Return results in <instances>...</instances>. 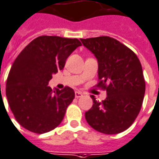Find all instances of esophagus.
Returning a JSON list of instances; mask_svg holds the SVG:
<instances>
[{"instance_id":"obj_1","label":"esophagus","mask_w":159,"mask_h":159,"mask_svg":"<svg viewBox=\"0 0 159 159\" xmlns=\"http://www.w3.org/2000/svg\"><path fill=\"white\" fill-rule=\"evenodd\" d=\"M75 97L76 98H82V97H83V93H82L81 91H75Z\"/></svg>"}]
</instances>
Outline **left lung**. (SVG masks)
Listing matches in <instances>:
<instances>
[{
	"mask_svg": "<svg viewBox=\"0 0 159 159\" xmlns=\"http://www.w3.org/2000/svg\"><path fill=\"white\" fill-rule=\"evenodd\" d=\"M98 62V87L106 89L102 102L94 96L93 105L85 118L94 129L104 134H117L133 124L143 104L145 82L137 55L110 36L81 39Z\"/></svg>",
	"mask_w": 159,
	"mask_h": 159,
	"instance_id": "1",
	"label": "left lung"
}]
</instances>
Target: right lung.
I'll return each instance as SVG.
<instances>
[{
    "instance_id": "obj_1",
    "label": "right lung",
    "mask_w": 159,
    "mask_h": 159,
    "mask_svg": "<svg viewBox=\"0 0 159 159\" xmlns=\"http://www.w3.org/2000/svg\"><path fill=\"white\" fill-rule=\"evenodd\" d=\"M81 45L78 39L43 35L34 39L16 57L7 76L6 96L16 121L23 128L43 134L61 124L75 92L70 87L52 90L48 82Z\"/></svg>"
}]
</instances>
